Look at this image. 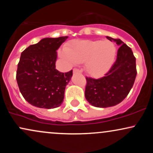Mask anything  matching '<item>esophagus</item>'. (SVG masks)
<instances>
[{
	"label": "esophagus",
	"mask_w": 153,
	"mask_h": 153,
	"mask_svg": "<svg viewBox=\"0 0 153 153\" xmlns=\"http://www.w3.org/2000/svg\"><path fill=\"white\" fill-rule=\"evenodd\" d=\"M81 73V71H80V70L76 69V68H75V69L73 70V73Z\"/></svg>",
	"instance_id": "obj_1"
}]
</instances>
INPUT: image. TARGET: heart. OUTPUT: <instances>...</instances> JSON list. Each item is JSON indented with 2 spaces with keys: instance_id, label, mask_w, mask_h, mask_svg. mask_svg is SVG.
<instances>
[{
  "instance_id": "1",
  "label": "heart",
  "mask_w": 153,
  "mask_h": 153,
  "mask_svg": "<svg viewBox=\"0 0 153 153\" xmlns=\"http://www.w3.org/2000/svg\"><path fill=\"white\" fill-rule=\"evenodd\" d=\"M117 49L108 40H75L65 47L61 56L71 64L85 62V71L94 78H100L114 62Z\"/></svg>"
}]
</instances>
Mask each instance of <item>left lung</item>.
I'll return each mask as SVG.
<instances>
[{
  "label": "left lung",
  "instance_id": "left-lung-1",
  "mask_svg": "<svg viewBox=\"0 0 153 153\" xmlns=\"http://www.w3.org/2000/svg\"><path fill=\"white\" fill-rule=\"evenodd\" d=\"M106 38L120 46L116 62L102 78L86 77L85 91L87 101L99 108L114 106L122 102L129 94L137 75L136 58L130 47L119 39Z\"/></svg>",
  "mask_w": 153,
  "mask_h": 153
}]
</instances>
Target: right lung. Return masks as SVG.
<instances>
[{"instance_id": "right-lung-1", "label": "right lung", "mask_w": 153, "mask_h": 153, "mask_svg": "<svg viewBox=\"0 0 153 153\" xmlns=\"http://www.w3.org/2000/svg\"><path fill=\"white\" fill-rule=\"evenodd\" d=\"M67 39H42L22 52L16 71L17 83L23 97L32 106L50 109L62 104L73 71L63 73L56 70V51Z\"/></svg>"}]
</instances>
